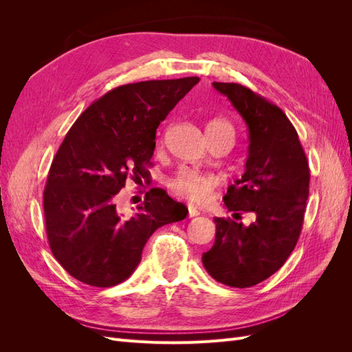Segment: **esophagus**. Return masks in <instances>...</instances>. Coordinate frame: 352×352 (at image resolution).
Returning <instances> with one entry per match:
<instances>
[{
    "label": "esophagus",
    "mask_w": 352,
    "mask_h": 352,
    "mask_svg": "<svg viewBox=\"0 0 352 352\" xmlns=\"http://www.w3.org/2000/svg\"><path fill=\"white\" fill-rule=\"evenodd\" d=\"M198 214H199V211H198L195 207H192V206L188 207V216H189V217H195V216H198Z\"/></svg>",
    "instance_id": "esophagus-1"
}]
</instances>
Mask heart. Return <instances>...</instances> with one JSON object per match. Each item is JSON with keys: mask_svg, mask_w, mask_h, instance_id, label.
<instances>
[{"mask_svg": "<svg viewBox=\"0 0 352 352\" xmlns=\"http://www.w3.org/2000/svg\"><path fill=\"white\" fill-rule=\"evenodd\" d=\"M206 133L210 138L230 135L235 138V129L229 120L223 119V117H214L207 122L206 124ZM219 184L217 176L198 172L192 168H180L179 172L170 179V188L177 195L188 198L190 201L197 202V204H206L212 197V192Z\"/></svg>", "mask_w": 352, "mask_h": 352, "instance_id": "heart-1", "label": "heart"}]
</instances>
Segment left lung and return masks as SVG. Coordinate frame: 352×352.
<instances>
[{"label": "left lung", "mask_w": 352, "mask_h": 352, "mask_svg": "<svg viewBox=\"0 0 352 352\" xmlns=\"http://www.w3.org/2000/svg\"><path fill=\"white\" fill-rule=\"evenodd\" d=\"M248 126L245 173L225 195V206L252 212L250 226L214 217L216 241L202 254L212 279L232 287H250L278 272L294 251L304 223L310 168L300 138L286 114L239 83L212 82Z\"/></svg>", "instance_id": "left-lung-1"}]
</instances>
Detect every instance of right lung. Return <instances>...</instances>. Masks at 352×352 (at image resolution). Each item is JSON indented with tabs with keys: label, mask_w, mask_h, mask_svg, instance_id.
<instances>
[{
	"label": "right lung",
	"mask_w": 352,
	"mask_h": 352,
	"mask_svg": "<svg viewBox=\"0 0 352 352\" xmlns=\"http://www.w3.org/2000/svg\"><path fill=\"white\" fill-rule=\"evenodd\" d=\"M199 78L145 80L117 87L73 123L52 160L44 189L50 248L70 276L97 287L126 280L153 233L184 220L188 208L150 189L132 217L114 198L126 179H148L155 131Z\"/></svg>",
	"instance_id": "1"
}]
</instances>
